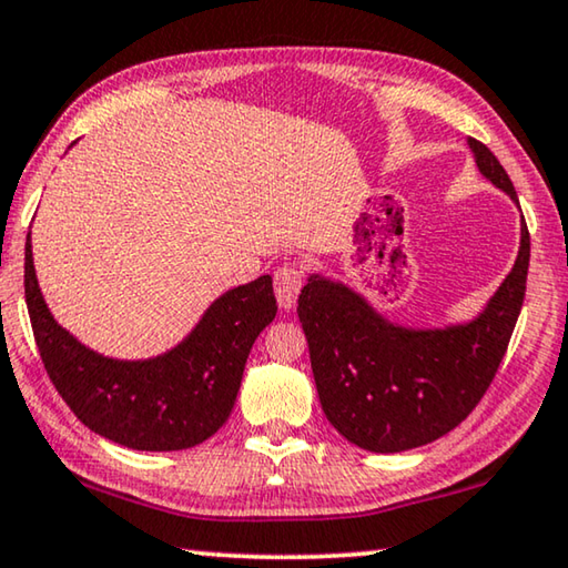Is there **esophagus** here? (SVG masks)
I'll list each match as a JSON object with an SVG mask.
<instances>
[{"label":"esophagus","instance_id":"1","mask_svg":"<svg viewBox=\"0 0 568 568\" xmlns=\"http://www.w3.org/2000/svg\"><path fill=\"white\" fill-rule=\"evenodd\" d=\"M303 287V270L298 265H283L275 273V298L285 311H293Z\"/></svg>","mask_w":568,"mask_h":568}]
</instances>
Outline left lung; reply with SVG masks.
I'll list each match as a JSON object with an SVG mask.
<instances>
[{"mask_svg":"<svg viewBox=\"0 0 568 568\" xmlns=\"http://www.w3.org/2000/svg\"><path fill=\"white\" fill-rule=\"evenodd\" d=\"M488 182L518 206L516 189L480 141L467 139ZM530 237L478 316L447 326L386 318L348 283L311 273L298 298L321 407L338 435L368 453L435 443L475 409L506 354L526 295Z\"/></svg>","mask_w":568,"mask_h":568,"instance_id":"8db88e82","label":"left lung"}]
</instances>
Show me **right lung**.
Segmentation results:
<instances>
[{
    "label": "right lung",
    "instance_id": "add662e5",
    "mask_svg": "<svg viewBox=\"0 0 568 568\" xmlns=\"http://www.w3.org/2000/svg\"><path fill=\"white\" fill-rule=\"evenodd\" d=\"M24 298L52 384L88 429L143 453H174L210 439L235 407L250 348L277 313L273 277L230 287L176 346L151 358L98 354L62 328L40 291L32 240L24 245Z\"/></svg>",
    "mask_w": 568,
    "mask_h": 568
}]
</instances>
